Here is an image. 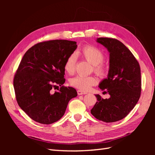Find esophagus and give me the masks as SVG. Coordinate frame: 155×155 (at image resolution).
<instances>
[{"mask_svg":"<svg viewBox=\"0 0 155 155\" xmlns=\"http://www.w3.org/2000/svg\"><path fill=\"white\" fill-rule=\"evenodd\" d=\"M77 92H78V95H83V94H87V92L83 91L81 90H78Z\"/></svg>","mask_w":155,"mask_h":155,"instance_id":"34e87169","label":"esophagus"}]
</instances>
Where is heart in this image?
Listing matches in <instances>:
<instances>
[{
  "instance_id": "obj_1",
  "label": "heart",
  "mask_w": 155,
  "mask_h": 155,
  "mask_svg": "<svg viewBox=\"0 0 155 155\" xmlns=\"http://www.w3.org/2000/svg\"><path fill=\"white\" fill-rule=\"evenodd\" d=\"M80 54L87 61L93 64L94 72L101 78L105 77L108 74V67L104 63V54L98 48L92 45H85L81 48ZM77 57L75 54H70L65 61L64 68L67 74L73 75L76 71ZM97 79L94 76H78L70 79L72 87L81 91H88L97 84Z\"/></svg>"
}]
</instances>
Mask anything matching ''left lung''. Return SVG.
<instances>
[{
	"instance_id": "obj_1",
	"label": "left lung",
	"mask_w": 155,
	"mask_h": 155,
	"mask_svg": "<svg viewBox=\"0 0 155 155\" xmlns=\"http://www.w3.org/2000/svg\"><path fill=\"white\" fill-rule=\"evenodd\" d=\"M97 42L107 48L110 53V68L108 78L100 84L109 99L95 95L97 102L91 114L106 123L122 120L129 114L138 101L142 91L140 64L132 52L114 38L100 37Z\"/></svg>"
}]
</instances>
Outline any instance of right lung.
I'll use <instances>...</instances> for the list:
<instances>
[{"label":"right lung","instance_id":"right-lung-1","mask_svg":"<svg viewBox=\"0 0 155 155\" xmlns=\"http://www.w3.org/2000/svg\"><path fill=\"white\" fill-rule=\"evenodd\" d=\"M76 42L50 40L28 50L13 78L18 105L30 118L48 125L62 118L69 101L78 95L75 88L63 85L65 61L77 48ZM57 84L58 91L51 90ZM55 89V88H54Z\"/></svg>","mask_w":155,"mask_h":155}]
</instances>
